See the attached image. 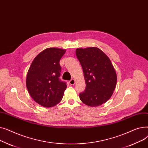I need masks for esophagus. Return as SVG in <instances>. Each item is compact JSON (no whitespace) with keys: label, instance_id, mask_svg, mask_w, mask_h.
Instances as JSON below:
<instances>
[{"label":"esophagus","instance_id":"1","mask_svg":"<svg viewBox=\"0 0 148 148\" xmlns=\"http://www.w3.org/2000/svg\"><path fill=\"white\" fill-rule=\"evenodd\" d=\"M69 83L71 84V85H74L75 84V80L74 79H71V80H70L69 82Z\"/></svg>","mask_w":148,"mask_h":148}]
</instances>
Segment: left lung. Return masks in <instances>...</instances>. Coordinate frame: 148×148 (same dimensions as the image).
<instances>
[{
    "instance_id": "8db88e82",
    "label": "left lung",
    "mask_w": 148,
    "mask_h": 148,
    "mask_svg": "<svg viewBox=\"0 0 148 148\" xmlns=\"http://www.w3.org/2000/svg\"><path fill=\"white\" fill-rule=\"evenodd\" d=\"M75 53L86 83V89L79 94L80 100L90 107L105 103L113 95L117 82V75L110 59L94 47L78 48Z\"/></svg>"
}]
</instances>
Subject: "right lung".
Wrapping results in <instances>:
<instances>
[{
  "label": "right lung",
  "mask_w": 148,
  "mask_h": 148,
  "mask_svg": "<svg viewBox=\"0 0 148 148\" xmlns=\"http://www.w3.org/2000/svg\"><path fill=\"white\" fill-rule=\"evenodd\" d=\"M66 50L46 49L35 58L26 76V87L35 101L44 107L59 103L66 88V83L59 80L61 67L59 61Z\"/></svg>",
  "instance_id": "right-lung-1"
}]
</instances>
